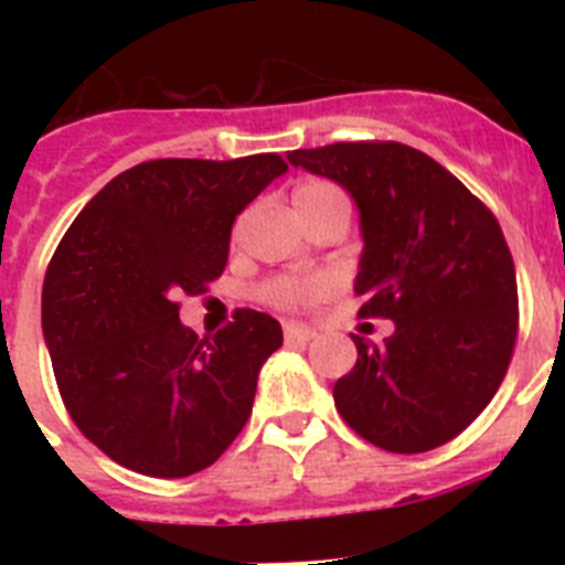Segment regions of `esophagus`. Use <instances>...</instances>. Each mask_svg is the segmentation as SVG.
Wrapping results in <instances>:
<instances>
[{"instance_id":"34e87169","label":"esophagus","mask_w":565,"mask_h":565,"mask_svg":"<svg viewBox=\"0 0 565 565\" xmlns=\"http://www.w3.org/2000/svg\"><path fill=\"white\" fill-rule=\"evenodd\" d=\"M282 333H286L288 344L311 342V339L317 337V331H311V328H306V326H294V322H286V326H282Z\"/></svg>"}]
</instances>
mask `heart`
<instances>
[{
	"label": "heart",
	"instance_id": "1",
	"mask_svg": "<svg viewBox=\"0 0 565 565\" xmlns=\"http://www.w3.org/2000/svg\"><path fill=\"white\" fill-rule=\"evenodd\" d=\"M328 198H342L328 181H302L294 189V206H306V203L328 201ZM331 291V282L326 277H274L266 286L259 288L263 299L277 308H306L317 299H322Z\"/></svg>",
	"mask_w": 565,
	"mask_h": 565
}]
</instances>
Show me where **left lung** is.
I'll return each mask as SVG.
<instances>
[{
  "label": "left lung",
  "instance_id": "8db88e82",
  "mask_svg": "<svg viewBox=\"0 0 565 565\" xmlns=\"http://www.w3.org/2000/svg\"><path fill=\"white\" fill-rule=\"evenodd\" d=\"M291 167L331 178L359 209L362 317L396 331L356 342L333 384L351 430L387 452L436 450L492 402L518 339L515 263L495 214L430 154L396 141L288 152Z\"/></svg>",
  "mask_w": 565,
  "mask_h": 565
}]
</instances>
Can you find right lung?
I'll return each mask as SVG.
<instances>
[{"instance_id": "1", "label": "right lung", "mask_w": 565, "mask_h": 565, "mask_svg": "<svg viewBox=\"0 0 565 565\" xmlns=\"http://www.w3.org/2000/svg\"><path fill=\"white\" fill-rule=\"evenodd\" d=\"M282 172L274 152L138 163L58 243L42 288L50 362L70 418L121 467L186 478L246 427L282 328L239 308L223 331L198 339L174 299L221 277L234 217Z\"/></svg>"}]
</instances>
